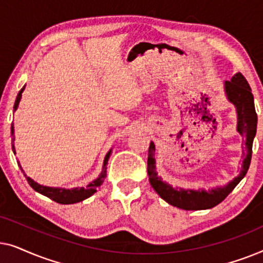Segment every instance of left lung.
Returning <instances> with one entry per match:
<instances>
[{
	"instance_id": "left-lung-1",
	"label": "left lung",
	"mask_w": 263,
	"mask_h": 263,
	"mask_svg": "<svg viewBox=\"0 0 263 263\" xmlns=\"http://www.w3.org/2000/svg\"><path fill=\"white\" fill-rule=\"evenodd\" d=\"M225 95L229 102L233 104L237 111V132L244 136V160L242 170L236 178H233L224 186H217L211 190H193L183 188H172V185L165 183L156 171V146L149 143L148 159H147V174L149 176V183L161 199L170 203L171 206L185 211L210 210L221 202L235 186L242 181L250 166L251 153H253V141L256 135L257 115L255 111L254 96L247 79L240 73H237L230 81L224 84Z\"/></svg>"
}]
</instances>
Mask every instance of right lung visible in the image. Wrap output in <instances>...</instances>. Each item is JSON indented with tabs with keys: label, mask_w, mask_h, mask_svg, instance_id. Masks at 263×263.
<instances>
[{
	"label": "right lung",
	"mask_w": 263,
	"mask_h": 263,
	"mask_svg": "<svg viewBox=\"0 0 263 263\" xmlns=\"http://www.w3.org/2000/svg\"><path fill=\"white\" fill-rule=\"evenodd\" d=\"M24 89H25V86L20 89V92L17 93L15 103H14V111H15L17 109V106H19L21 95H23ZM10 129H12V135H13V140H14V127H13V124H12V128H10ZM13 152L15 153V147H14V145H13ZM110 154H111V149L106 153L105 159H104V164H103V171H102V174L99 175V177L95 179V181H92L91 183H89V184L86 185L85 188H84V186H82V188H73V189L52 188V186H46V185L38 184L37 182H34L33 179L30 178V177H26L27 182H28V184H30L32 188L35 190V192H38L39 194H42V195L49 197V199L55 201V202H59V203H62V204H70V203L80 202V201H84L85 199H87V197L92 196L93 194L97 192V188L103 184L104 178L106 177V164H107V160H109V158H110ZM21 170H23V168H21ZM23 172H24V170H23ZM25 176H26V175H25Z\"/></svg>",
	"instance_id": "add662e5"
}]
</instances>
